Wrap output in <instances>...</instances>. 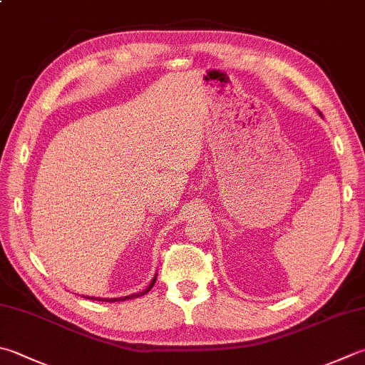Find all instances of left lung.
<instances>
[{"label": "left lung", "mask_w": 365, "mask_h": 365, "mask_svg": "<svg viewBox=\"0 0 365 365\" xmlns=\"http://www.w3.org/2000/svg\"><path fill=\"white\" fill-rule=\"evenodd\" d=\"M319 115H321V113H319Z\"/></svg>", "instance_id": "1"}]
</instances>
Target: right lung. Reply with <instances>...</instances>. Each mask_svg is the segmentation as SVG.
I'll return each instance as SVG.
<instances>
[{
  "label": "right lung",
  "instance_id": "add662e5",
  "mask_svg": "<svg viewBox=\"0 0 365 365\" xmlns=\"http://www.w3.org/2000/svg\"><path fill=\"white\" fill-rule=\"evenodd\" d=\"M155 279H157V274L153 278V281H150V284L146 287V289L141 291V292H136V294H130V295H125V297H114V299H103V297H88V295H82V297L86 299H92V300H101V302H120V300H128V299H135V297H141V295L148 294L150 291V287H153L155 284Z\"/></svg>",
  "mask_w": 365,
  "mask_h": 365
}]
</instances>
